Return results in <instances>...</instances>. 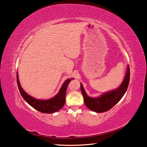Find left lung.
Instances as JSON below:
<instances>
[{
  "label": "left lung",
  "instance_id": "8db88e82",
  "mask_svg": "<svg viewBox=\"0 0 147 147\" xmlns=\"http://www.w3.org/2000/svg\"><path fill=\"white\" fill-rule=\"evenodd\" d=\"M130 77L129 65L127 68L126 74L122 84L118 89L104 93L99 97H90L87 95L82 84H80V89L84 97V103L89 109L97 113L107 111L115 106L122 98L128 89Z\"/></svg>",
  "mask_w": 147,
  "mask_h": 147
}]
</instances>
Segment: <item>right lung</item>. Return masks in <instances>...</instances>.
<instances>
[{
    "label": "right lung",
    "mask_w": 147,
    "mask_h": 147,
    "mask_svg": "<svg viewBox=\"0 0 147 147\" xmlns=\"http://www.w3.org/2000/svg\"><path fill=\"white\" fill-rule=\"evenodd\" d=\"M74 79H68L65 81L61 89L56 96L48 100H39L34 99L24 92L19 83L18 74L17 73V82L19 90L22 97L26 102L35 109L43 113H53L59 111L63 107L65 102V96L68 84Z\"/></svg>",
    "instance_id": "add662e5"
}]
</instances>
